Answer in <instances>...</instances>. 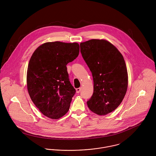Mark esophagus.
I'll use <instances>...</instances> for the list:
<instances>
[{
	"mask_svg": "<svg viewBox=\"0 0 156 156\" xmlns=\"http://www.w3.org/2000/svg\"><path fill=\"white\" fill-rule=\"evenodd\" d=\"M80 90H81V88H77V89H76L77 93H79V92H80Z\"/></svg>",
	"mask_w": 156,
	"mask_h": 156,
	"instance_id": "34e87169",
	"label": "esophagus"
}]
</instances>
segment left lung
<instances>
[{"label":"left lung","instance_id":"left-lung-1","mask_svg":"<svg viewBox=\"0 0 156 156\" xmlns=\"http://www.w3.org/2000/svg\"><path fill=\"white\" fill-rule=\"evenodd\" d=\"M82 56L90 70L94 92L87 105L96 114L105 115L122 102L128 87V74L124 58L105 40H90L80 44Z\"/></svg>","mask_w":156,"mask_h":156}]
</instances>
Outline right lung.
<instances>
[{"label":"right lung","mask_w":156,"mask_h":156,"mask_svg":"<svg viewBox=\"0 0 156 156\" xmlns=\"http://www.w3.org/2000/svg\"><path fill=\"white\" fill-rule=\"evenodd\" d=\"M77 43L48 42L32 54L27 71L30 97L44 115L57 119L68 111L76 89L71 84L66 66L79 55Z\"/></svg>","instance_id":"1"}]
</instances>
